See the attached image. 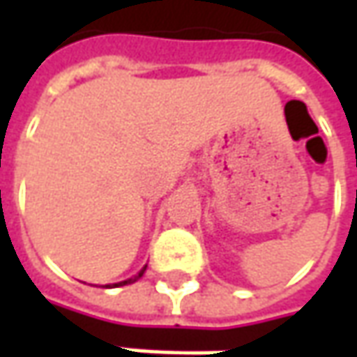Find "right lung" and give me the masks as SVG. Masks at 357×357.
Here are the masks:
<instances>
[{
	"label": "right lung",
	"mask_w": 357,
	"mask_h": 357,
	"mask_svg": "<svg viewBox=\"0 0 357 357\" xmlns=\"http://www.w3.org/2000/svg\"><path fill=\"white\" fill-rule=\"evenodd\" d=\"M144 270H146V266H144L143 270H141V272H139V274H137V276H135V278H129V280L119 282V284H113V286H115V288H117V286H125V284H132V282H137V280H139V278H141V276H143V274H144ZM109 288H111V286H109Z\"/></svg>",
	"instance_id": "1"
}]
</instances>
